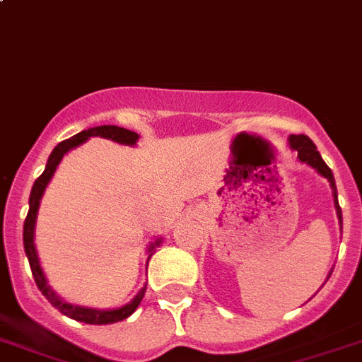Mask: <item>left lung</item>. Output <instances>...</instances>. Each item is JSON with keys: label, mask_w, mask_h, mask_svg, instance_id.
Here are the masks:
<instances>
[{"label": "left lung", "mask_w": 362, "mask_h": 362, "mask_svg": "<svg viewBox=\"0 0 362 362\" xmlns=\"http://www.w3.org/2000/svg\"><path fill=\"white\" fill-rule=\"evenodd\" d=\"M289 144H291V148H294V151L298 153L300 162L308 163V165H311L313 169H317L318 175H322L324 178H327L331 189H333V200H335L337 215H339V221H341V224H342V211H341V206H339V199H337L335 178H333V173H331L329 167L326 165V162L322 160L320 153L317 151V145L313 144L311 139H309L305 134H293L289 138Z\"/></svg>", "instance_id": "8db88e82"}]
</instances>
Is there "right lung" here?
Masks as SVG:
<instances>
[{
    "mask_svg": "<svg viewBox=\"0 0 362 362\" xmlns=\"http://www.w3.org/2000/svg\"><path fill=\"white\" fill-rule=\"evenodd\" d=\"M92 136H101V138L112 139V141H117V144L123 145H134L138 141L139 136L132 130L121 129V127H115V124H103V127H93V129L83 130V132H78L73 138L64 139L60 141L57 147L53 148V153L49 154V160L45 163V169L38 178H36L35 186L31 189V197H29V214H27L25 223H23V248H25L27 259H29V265H31V272L33 278H35L36 285H38V289L42 291L45 298L49 300V303L53 308L59 309L62 315L66 317L73 318V320L84 322V324H97V326H101V324H114V322L124 320L127 317H130L132 313L138 309L139 302L144 300L145 291H147V285H145L144 289L139 291L138 294L134 296V300L123 308L117 309H90V308H81V305H71V303H66L64 300H60L54 291L51 289L49 285H47V279L44 276V270L40 267V261H38V256H36V248H35V224H36V215H38V206H40L42 195H44L45 187L49 184L51 176L53 173L57 171V165L60 163L62 156L71 148L78 147L81 144H84L88 138H92ZM160 241H156V245ZM154 245H151L148 252L153 250Z\"/></svg>",
    "mask_w": 362,
    "mask_h": 362,
    "instance_id": "right-lung-1",
    "label": "right lung"
}]
</instances>
